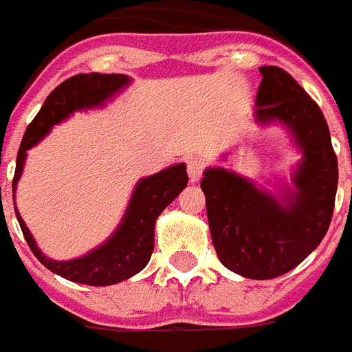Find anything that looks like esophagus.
I'll return each mask as SVG.
<instances>
[{
    "instance_id": "esophagus-1",
    "label": "esophagus",
    "mask_w": 352,
    "mask_h": 352,
    "mask_svg": "<svg viewBox=\"0 0 352 352\" xmlns=\"http://www.w3.org/2000/svg\"><path fill=\"white\" fill-rule=\"evenodd\" d=\"M204 168H206V162L199 156H192L186 160V169H188V177H190V183H198L201 179V173H204Z\"/></svg>"
}]
</instances>
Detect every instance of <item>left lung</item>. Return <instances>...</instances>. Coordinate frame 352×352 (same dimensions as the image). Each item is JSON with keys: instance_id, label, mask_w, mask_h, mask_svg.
<instances>
[{"instance_id": "left-lung-1", "label": "left lung", "mask_w": 352, "mask_h": 352, "mask_svg": "<svg viewBox=\"0 0 352 352\" xmlns=\"http://www.w3.org/2000/svg\"><path fill=\"white\" fill-rule=\"evenodd\" d=\"M256 122L287 126L303 153L279 199L249 179L209 168L201 179L207 221L219 260L249 279H273L315 251L332 221L338 158L322 111L285 69L260 67Z\"/></svg>"}]
</instances>
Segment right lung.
Returning a JSON list of instances; mask_svg holds the SVG:
<instances>
[{
  "mask_svg": "<svg viewBox=\"0 0 352 352\" xmlns=\"http://www.w3.org/2000/svg\"><path fill=\"white\" fill-rule=\"evenodd\" d=\"M130 80V77L116 75V73L113 75L80 73V75H73L72 79L64 80L60 87L54 88L22 138L19 154H16L12 192L22 175L28 148L37 145L54 124L62 122L73 111L103 105L118 90H122ZM186 183H188V175H186L184 164H175L160 173L141 179L131 194L126 214L115 234L109 237L105 243L85 256L65 260V262H58V260H50L49 256H45L34 241L19 211L16 209L14 211H16V219H19L20 228L30 249L47 270L73 283L90 285V287H107V285L130 279L131 275L139 273L148 264L154 251L156 219L181 194V190L186 188Z\"/></svg>",
  "mask_w": 352,
  "mask_h": 352,
  "instance_id": "1",
  "label": "right lung"
}]
</instances>
